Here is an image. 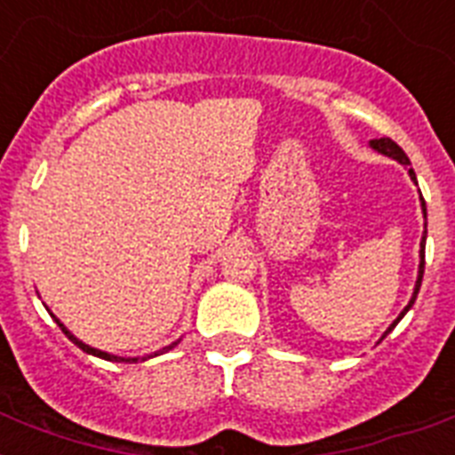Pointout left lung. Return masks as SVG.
<instances>
[{
  "label": "left lung",
  "instance_id": "obj_1",
  "mask_svg": "<svg viewBox=\"0 0 455 455\" xmlns=\"http://www.w3.org/2000/svg\"><path fill=\"white\" fill-rule=\"evenodd\" d=\"M371 148H373V151H378V153H382V156L392 157V160H396V163H399V164H403V170L409 172L411 181H416V172H413V167H411V160H409V157H406V153H403L402 148H399V146H396L395 141H392V139H375V141H371ZM416 184H418V181H416ZM418 193H420V191H418ZM420 210H423V217H425V220H427V207H425L423 193H420ZM425 227H427V224H425ZM425 238H427V228H425L423 238H420V252H418V257H420V262H418V278H416V285H413V295H411L409 304L403 307L402 314H399V316H396L395 321L389 323L387 331L382 332L380 339H385L389 335V332L395 331L396 323H399V321H402V318L406 316V311H409L411 307H413V302H416L418 291H420V283H423V274H425ZM380 339H378V342H380Z\"/></svg>",
  "mask_w": 455,
  "mask_h": 455
}]
</instances>
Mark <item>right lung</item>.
Returning <instances> with one entry per match:
<instances>
[{
    "mask_svg": "<svg viewBox=\"0 0 455 455\" xmlns=\"http://www.w3.org/2000/svg\"><path fill=\"white\" fill-rule=\"evenodd\" d=\"M46 311H49V309H46ZM49 314H52V311H49ZM52 318H53V321H56V323H59L60 331L66 332V338L70 339V342H75V345L80 347L82 352H87V354H92V356H99V359H106V361H124V363H137V361L153 359V356H160V354L170 352V349H174V347H177L179 342H181V338H179V339H174V342H172V345L163 347V349H157V352H153V354H146V356H117V354H108V352H103V349H96V347L87 345V342H82L80 338H75L73 332L68 331L66 323H60V318H56V316H53V314H52Z\"/></svg>",
    "mask_w": 455,
    "mask_h": 455,
    "instance_id": "obj_1",
    "label": "right lung"
}]
</instances>
